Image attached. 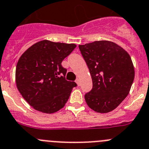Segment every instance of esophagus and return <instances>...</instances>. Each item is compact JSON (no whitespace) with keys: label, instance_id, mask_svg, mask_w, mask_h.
Masks as SVG:
<instances>
[{"label":"esophagus","instance_id":"34e87169","mask_svg":"<svg viewBox=\"0 0 149 149\" xmlns=\"http://www.w3.org/2000/svg\"><path fill=\"white\" fill-rule=\"evenodd\" d=\"M76 83H77V84L78 86L80 85V78H77V80H76Z\"/></svg>","mask_w":149,"mask_h":149}]
</instances>
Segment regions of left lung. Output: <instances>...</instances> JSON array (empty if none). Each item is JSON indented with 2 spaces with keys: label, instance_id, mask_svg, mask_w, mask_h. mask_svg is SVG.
Wrapping results in <instances>:
<instances>
[{
  "label": "left lung",
  "instance_id": "1",
  "mask_svg": "<svg viewBox=\"0 0 149 149\" xmlns=\"http://www.w3.org/2000/svg\"><path fill=\"white\" fill-rule=\"evenodd\" d=\"M79 49L93 84L85 95L87 105L98 113L113 111L127 97L133 84L134 68L130 55L109 40L79 45Z\"/></svg>",
  "mask_w": 149,
  "mask_h": 149
}]
</instances>
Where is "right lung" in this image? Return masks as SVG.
<instances>
[{
  "label": "right lung",
  "mask_w": 149,
  "mask_h": 149,
  "mask_svg": "<svg viewBox=\"0 0 149 149\" xmlns=\"http://www.w3.org/2000/svg\"><path fill=\"white\" fill-rule=\"evenodd\" d=\"M76 47L74 43L40 40L30 46L17 61V88L35 110L46 114L64 107L75 82L65 79L66 69L61 63Z\"/></svg>",
  "instance_id": "1"
}]
</instances>
